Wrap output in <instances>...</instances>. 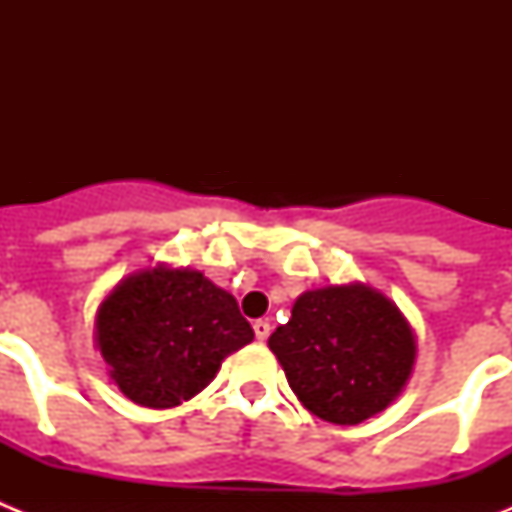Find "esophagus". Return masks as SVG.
Listing matches in <instances>:
<instances>
[{"label": "esophagus", "mask_w": 512, "mask_h": 512, "mask_svg": "<svg viewBox=\"0 0 512 512\" xmlns=\"http://www.w3.org/2000/svg\"><path fill=\"white\" fill-rule=\"evenodd\" d=\"M253 333H256V338H259V341H266L271 333L269 320H256V323H253Z\"/></svg>", "instance_id": "34e87169"}]
</instances>
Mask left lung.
Wrapping results in <instances>:
<instances>
[{"mask_svg": "<svg viewBox=\"0 0 512 512\" xmlns=\"http://www.w3.org/2000/svg\"><path fill=\"white\" fill-rule=\"evenodd\" d=\"M269 348L297 400L336 425L382 413L408 384L418 351L400 307L366 284H330L300 295Z\"/></svg>", "mask_w": 512, "mask_h": 512, "instance_id": "1", "label": "left lung"}]
</instances>
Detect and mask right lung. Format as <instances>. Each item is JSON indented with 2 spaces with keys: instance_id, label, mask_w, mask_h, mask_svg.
<instances>
[{
  "instance_id": "1",
  "label": "right lung",
  "mask_w": 512,
  "mask_h": 512,
  "mask_svg": "<svg viewBox=\"0 0 512 512\" xmlns=\"http://www.w3.org/2000/svg\"><path fill=\"white\" fill-rule=\"evenodd\" d=\"M94 341L122 395L164 410L205 390L225 356L253 341V328L205 274L156 266L104 297Z\"/></svg>"
}]
</instances>
